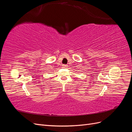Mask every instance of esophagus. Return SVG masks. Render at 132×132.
<instances>
[{
  "label": "esophagus",
  "mask_w": 132,
  "mask_h": 132,
  "mask_svg": "<svg viewBox=\"0 0 132 132\" xmlns=\"http://www.w3.org/2000/svg\"><path fill=\"white\" fill-rule=\"evenodd\" d=\"M62 67H63V68H67V67H68V65H65V64H64V65H62Z\"/></svg>",
  "instance_id": "obj_1"
}]
</instances>
